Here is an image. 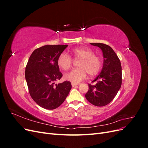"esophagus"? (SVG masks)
Returning a JSON list of instances; mask_svg holds the SVG:
<instances>
[{"label":"esophagus","mask_w":148,"mask_h":148,"mask_svg":"<svg viewBox=\"0 0 148 148\" xmlns=\"http://www.w3.org/2000/svg\"><path fill=\"white\" fill-rule=\"evenodd\" d=\"M77 85H78V83H71V86H72L73 87H75L76 86H77Z\"/></svg>","instance_id":"esophagus-1"}]
</instances>
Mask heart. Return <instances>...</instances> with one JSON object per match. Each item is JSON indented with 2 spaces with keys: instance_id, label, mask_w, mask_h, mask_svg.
Segmentation results:
<instances>
[{
  "instance_id": "1",
  "label": "heart",
  "mask_w": 148,
  "mask_h": 148,
  "mask_svg": "<svg viewBox=\"0 0 148 148\" xmlns=\"http://www.w3.org/2000/svg\"><path fill=\"white\" fill-rule=\"evenodd\" d=\"M74 60H80L78 69H73L64 75V79L72 83H78L86 77L87 73L92 77L98 73L102 66L101 58L96 55L91 49L79 47L71 51ZM72 64V60L67 53H60L57 59V65L62 70H69Z\"/></svg>"
}]
</instances>
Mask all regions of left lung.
Returning a JSON list of instances; mask_svg holds the SVG:
<instances>
[{"label":"left lung","mask_w":148,"mask_h":148,"mask_svg":"<svg viewBox=\"0 0 148 148\" xmlns=\"http://www.w3.org/2000/svg\"><path fill=\"white\" fill-rule=\"evenodd\" d=\"M102 52L104 63L101 73L93 80L96 84H88L85 95L86 99L98 107L106 106L112 101L122 85V66L118 56L112 47L102 43H90Z\"/></svg>","instance_id":"obj_1"}]
</instances>
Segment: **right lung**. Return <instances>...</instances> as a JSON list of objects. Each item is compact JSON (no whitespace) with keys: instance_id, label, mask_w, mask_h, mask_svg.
<instances>
[{"instance_id":"1","label":"right lung","mask_w":148,"mask_h":148,"mask_svg":"<svg viewBox=\"0 0 148 148\" xmlns=\"http://www.w3.org/2000/svg\"><path fill=\"white\" fill-rule=\"evenodd\" d=\"M67 45H46L33 52L26 66L25 79L31 97L44 109L53 110L64 102L71 88L65 81L55 84L62 77L57 59Z\"/></svg>"}]
</instances>
